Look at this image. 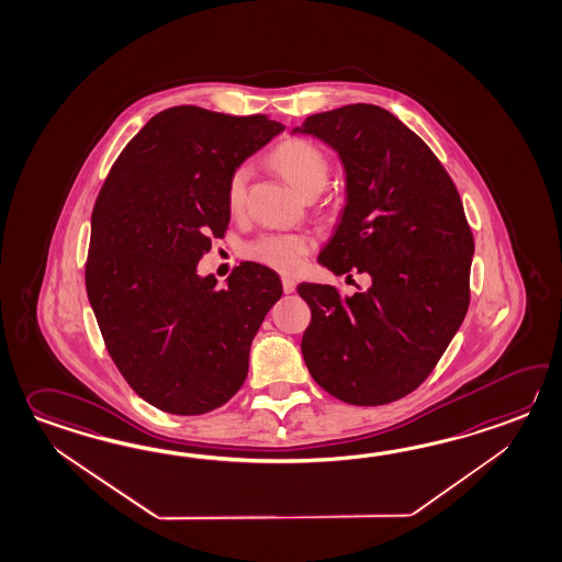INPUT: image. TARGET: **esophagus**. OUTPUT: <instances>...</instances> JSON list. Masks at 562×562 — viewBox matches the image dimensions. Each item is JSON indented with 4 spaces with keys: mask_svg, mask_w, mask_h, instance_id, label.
<instances>
[{
    "mask_svg": "<svg viewBox=\"0 0 562 562\" xmlns=\"http://www.w3.org/2000/svg\"><path fill=\"white\" fill-rule=\"evenodd\" d=\"M282 288H284L286 294H292V292L296 290V282H294L290 276H284V278H282Z\"/></svg>",
    "mask_w": 562,
    "mask_h": 562,
    "instance_id": "34e87169",
    "label": "esophagus"
}]
</instances>
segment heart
I'll return each instance as SVG.
<instances>
[{
    "instance_id": "b5f03b06",
    "label": "heart",
    "mask_w": 562,
    "mask_h": 562,
    "mask_svg": "<svg viewBox=\"0 0 562 562\" xmlns=\"http://www.w3.org/2000/svg\"><path fill=\"white\" fill-rule=\"evenodd\" d=\"M270 162L292 188L304 198H314L325 188L330 161L325 150L308 138H286L270 153ZM250 169L237 165L225 183V201L232 213H241L248 200ZM312 239L306 234H262L244 246V254L254 262L278 272H296L311 254Z\"/></svg>"
}]
</instances>
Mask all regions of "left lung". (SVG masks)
<instances>
[{
	"instance_id": "left-lung-1",
	"label": "left lung",
	"mask_w": 562,
	"mask_h": 562,
	"mask_svg": "<svg viewBox=\"0 0 562 562\" xmlns=\"http://www.w3.org/2000/svg\"><path fill=\"white\" fill-rule=\"evenodd\" d=\"M294 133L323 138L347 171V205L318 262L371 278L340 296L302 282L311 306L302 355L312 379L350 405H385L419 387L470 306L474 236L434 150L395 114L347 104Z\"/></svg>"
}]
</instances>
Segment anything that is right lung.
Masks as SVG:
<instances>
[{
  "label": "right lung",
  "mask_w": 562,
  "mask_h": 562,
  "mask_svg": "<svg viewBox=\"0 0 562 562\" xmlns=\"http://www.w3.org/2000/svg\"><path fill=\"white\" fill-rule=\"evenodd\" d=\"M282 131L266 114L171 106L128 140L100 189L88 300L126 383L161 412H213L246 381L251 340L282 282L244 262L220 288L198 262L229 224L232 169Z\"/></svg>",
  "instance_id": "add662e5"
}]
</instances>
